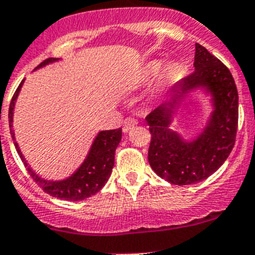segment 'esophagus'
Wrapping results in <instances>:
<instances>
[{"label":"esophagus","instance_id":"34e87169","mask_svg":"<svg viewBox=\"0 0 255 255\" xmlns=\"http://www.w3.org/2000/svg\"><path fill=\"white\" fill-rule=\"evenodd\" d=\"M138 123V121L133 117H127L123 123V132H129L133 127Z\"/></svg>","mask_w":255,"mask_h":255}]
</instances>
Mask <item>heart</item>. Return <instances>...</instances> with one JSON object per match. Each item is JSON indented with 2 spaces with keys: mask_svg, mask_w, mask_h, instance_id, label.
Returning <instances> with one entry per match:
<instances>
[{
  "mask_svg": "<svg viewBox=\"0 0 255 255\" xmlns=\"http://www.w3.org/2000/svg\"><path fill=\"white\" fill-rule=\"evenodd\" d=\"M159 67H160V62H153V63H150L149 65V67H148V72H149L150 75H154V73L158 72ZM173 73H174V70H173L172 66H169V67L164 71V73H163L162 82L167 83L168 81L173 77Z\"/></svg>",
  "mask_w": 255,
  "mask_h": 255,
  "instance_id": "b5f03b06",
  "label": "heart"
}]
</instances>
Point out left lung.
Here are the masks:
<instances>
[{
  "mask_svg": "<svg viewBox=\"0 0 255 255\" xmlns=\"http://www.w3.org/2000/svg\"><path fill=\"white\" fill-rule=\"evenodd\" d=\"M194 70L175 83L170 102L145 117L152 135L148 149L150 167L160 178L177 185L202 182L213 174L231 154L238 128V91L228 67L196 43ZM196 87H207L212 93L215 112L204 133L187 143L169 125L177 98Z\"/></svg>",
  "mask_w": 255,
  "mask_h": 255,
  "instance_id": "8db88e82",
  "label": "left lung"
}]
</instances>
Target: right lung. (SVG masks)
Masks as SVG:
<instances>
[{
    "label": "right lung",
    "mask_w": 255,
    "mask_h": 255,
    "mask_svg": "<svg viewBox=\"0 0 255 255\" xmlns=\"http://www.w3.org/2000/svg\"><path fill=\"white\" fill-rule=\"evenodd\" d=\"M53 61H57V58L44 59L43 62L39 63L37 68L42 67V66ZM22 83H23V81L17 87L16 92H14L13 97L11 100V103H9L8 121L9 128H11L12 140H13L17 153H18L22 162L24 163V167L28 170L29 175L47 194L56 197V198L77 202L92 197L93 194H96L102 189L103 185L106 184V182L110 178L111 173H112L113 165H115L116 148L118 147L121 138H122V128L102 130V132L98 133L87 158H86L83 164L78 168L77 172L72 177L67 178L65 180H59V182H51V180L42 179L36 173L32 172V169L26 163L21 150H19L18 144H17L16 139H14L13 130H12V117H13L14 102H16V98L22 87Z\"/></svg>",
    "instance_id": "1"
}]
</instances>
